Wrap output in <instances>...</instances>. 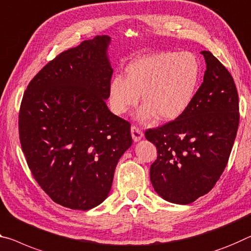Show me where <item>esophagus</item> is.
Returning a JSON list of instances; mask_svg holds the SVG:
<instances>
[{
    "label": "esophagus",
    "instance_id": "esophagus-1",
    "mask_svg": "<svg viewBox=\"0 0 251 251\" xmlns=\"http://www.w3.org/2000/svg\"><path fill=\"white\" fill-rule=\"evenodd\" d=\"M130 132H132V137H133V140L135 142L140 141L141 138L143 137V132H142V129L140 128V127L133 125L132 128H130Z\"/></svg>",
    "mask_w": 251,
    "mask_h": 251
}]
</instances>
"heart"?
<instances>
[{
  "instance_id": "1",
  "label": "heart",
  "mask_w": 251,
  "mask_h": 251,
  "mask_svg": "<svg viewBox=\"0 0 251 251\" xmlns=\"http://www.w3.org/2000/svg\"><path fill=\"white\" fill-rule=\"evenodd\" d=\"M200 68L190 52H160L129 63L125 79L113 78L109 86L110 106L115 113H126L140 100L143 121L155 114L162 121H172L184 113L196 94Z\"/></svg>"
}]
</instances>
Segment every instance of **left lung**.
Returning <instances> with one entry per match:
<instances>
[{
    "label": "left lung",
    "mask_w": 251,
    "mask_h": 251,
    "mask_svg": "<svg viewBox=\"0 0 251 251\" xmlns=\"http://www.w3.org/2000/svg\"><path fill=\"white\" fill-rule=\"evenodd\" d=\"M201 53L206 70L188 109L174 121L145 130L157 150L150 169L153 188L177 204H189L212 190L228 164L239 126L232 75L210 51Z\"/></svg>",
    "instance_id": "1"
}]
</instances>
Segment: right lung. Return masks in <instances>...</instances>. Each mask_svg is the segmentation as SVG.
<instances>
[{"label":"right lung","instance_id":"add662e5","mask_svg":"<svg viewBox=\"0 0 251 251\" xmlns=\"http://www.w3.org/2000/svg\"><path fill=\"white\" fill-rule=\"evenodd\" d=\"M110 38L97 35L50 60L26 87L19 137L34 180L55 203L89 210L108 196L118 160L132 145L130 123L106 99Z\"/></svg>","mask_w":251,"mask_h":251}]
</instances>
